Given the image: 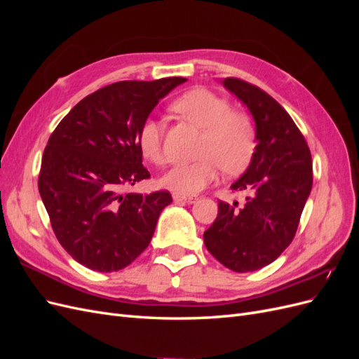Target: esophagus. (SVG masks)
<instances>
[{"label":"esophagus","mask_w":359,"mask_h":359,"mask_svg":"<svg viewBox=\"0 0 359 359\" xmlns=\"http://www.w3.org/2000/svg\"><path fill=\"white\" fill-rule=\"evenodd\" d=\"M173 201L184 202V203H194L198 201L196 196H181V194H173Z\"/></svg>","instance_id":"esophagus-1"}]
</instances>
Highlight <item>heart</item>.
Listing matches in <instances>:
<instances>
[{"mask_svg": "<svg viewBox=\"0 0 359 359\" xmlns=\"http://www.w3.org/2000/svg\"><path fill=\"white\" fill-rule=\"evenodd\" d=\"M172 109L203 130L198 149L201 158L172 168L161 177V187L181 196L196 194L217 180L220 168L235 173L252 160L256 148L252 118L245 112L231 111L229 102L223 97L206 88H194L173 102ZM137 147L148 161L165 165L163 127L157 119L147 118L140 124Z\"/></svg>", "mask_w": 359, "mask_h": 359, "instance_id": "1", "label": "heart"}]
</instances>
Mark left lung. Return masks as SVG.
Listing matches in <instances>:
<instances>
[{
    "mask_svg": "<svg viewBox=\"0 0 359 359\" xmlns=\"http://www.w3.org/2000/svg\"><path fill=\"white\" fill-rule=\"evenodd\" d=\"M252 114L257 145L232 191L243 205L219 202V214L205 231L208 252L235 273L269 265L297 233L313 186L309 145L290 115L259 86L236 78L223 81Z\"/></svg>",
    "mask_w": 359,
    "mask_h": 359,
    "instance_id": "obj_1",
    "label": "left lung"
}]
</instances>
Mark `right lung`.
<instances>
[{
    "label": "right lung",
    "instance_id": "right-lung-1",
    "mask_svg": "<svg viewBox=\"0 0 359 359\" xmlns=\"http://www.w3.org/2000/svg\"><path fill=\"white\" fill-rule=\"evenodd\" d=\"M186 78L123 81L86 95L53 130L41 158L39 191L52 229L81 265L112 273L148 247L169 191L127 193L149 178L139 127Z\"/></svg>",
    "mask_w": 359,
    "mask_h": 359
}]
</instances>
